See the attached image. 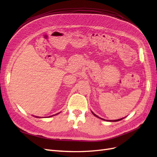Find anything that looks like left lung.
Wrapping results in <instances>:
<instances>
[{
	"label": "left lung",
	"mask_w": 157,
	"mask_h": 157,
	"mask_svg": "<svg viewBox=\"0 0 157 157\" xmlns=\"http://www.w3.org/2000/svg\"><path fill=\"white\" fill-rule=\"evenodd\" d=\"M92 113L94 114V116H96V117H98V118H99V117H98L96 115H95V114L92 112ZM122 118H121V119H118V120H114V121H113V122H116V121H121V120H122ZM102 120H104V119H103V118H102Z\"/></svg>",
	"instance_id": "1"
}]
</instances>
